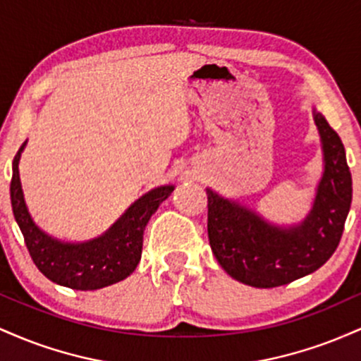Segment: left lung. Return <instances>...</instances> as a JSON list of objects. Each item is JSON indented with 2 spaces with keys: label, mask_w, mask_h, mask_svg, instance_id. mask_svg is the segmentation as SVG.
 I'll use <instances>...</instances> for the list:
<instances>
[{
  "label": "left lung",
  "mask_w": 361,
  "mask_h": 361,
  "mask_svg": "<svg viewBox=\"0 0 361 361\" xmlns=\"http://www.w3.org/2000/svg\"><path fill=\"white\" fill-rule=\"evenodd\" d=\"M324 173L307 217L280 227L255 210L207 188L209 241L219 264L234 280L256 288L287 285L321 268L336 251L351 205V173L341 139L314 111Z\"/></svg>",
  "instance_id": "obj_1"
}]
</instances>
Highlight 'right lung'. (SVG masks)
I'll list each match as a JSON object with an SVG mask.
<instances>
[{
	"label": "right lung",
	"instance_id": "right-lung-1",
	"mask_svg": "<svg viewBox=\"0 0 361 361\" xmlns=\"http://www.w3.org/2000/svg\"><path fill=\"white\" fill-rule=\"evenodd\" d=\"M25 144L13 159L10 195L15 221L35 267L54 283L74 290H98L127 279L140 261L142 235L149 219L161 202L171 195L175 186H159L142 195L105 234L91 241H59L37 226L25 204L18 171Z\"/></svg>",
	"mask_w": 361,
	"mask_h": 361
}]
</instances>
